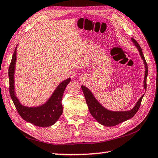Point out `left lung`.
Wrapping results in <instances>:
<instances>
[{"instance_id": "left-lung-1", "label": "left lung", "mask_w": 158, "mask_h": 158, "mask_svg": "<svg viewBox=\"0 0 158 158\" xmlns=\"http://www.w3.org/2000/svg\"><path fill=\"white\" fill-rule=\"evenodd\" d=\"M132 41L135 43L136 48H138L140 55L141 56L142 59L143 60L144 63L145 65V79H144V88L147 89V77L148 75V66L146 62L145 57H144L142 49L140 46L135 39L132 38ZM81 89L84 94L85 98L86 100V103L88 106L89 112L91 115L94 117V119L98 122L99 123L102 124L105 126H115L117 124L122 123L125 121L132 118V117L138 111L140 104H141L142 99L144 96V94L140 97V98L139 100V101L136 102L135 107L129 110V111H110L104 108V107L100 105V104L97 101L96 99L93 96L92 92L85 87L84 85H81Z\"/></svg>"}]
</instances>
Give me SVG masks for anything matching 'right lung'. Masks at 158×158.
<instances>
[{"label":"right lung","instance_id":"1","mask_svg":"<svg viewBox=\"0 0 158 158\" xmlns=\"http://www.w3.org/2000/svg\"><path fill=\"white\" fill-rule=\"evenodd\" d=\"M16 60V48L9 67V94L19 115L26 122L39 127H48L54 124L62 115L63 94L70 79L62 81L56 89L51 98L45 105L38 107H26L22 105L14 94V75Z\"/></svg>","mask_w":158,"mask_h":158}]
</instances>
